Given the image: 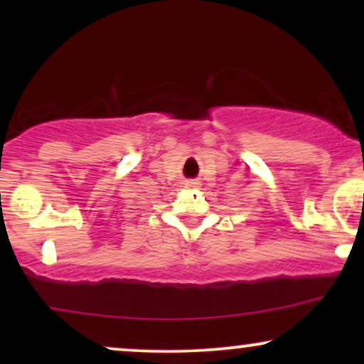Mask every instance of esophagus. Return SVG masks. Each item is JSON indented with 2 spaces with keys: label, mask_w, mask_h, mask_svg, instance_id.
<instances>
[{
  "label": "esophagus",
  "mask_w": 364,
  "mask_h": 364,
  "mask_svg": "<svg viewBox=\"0 0 364 364\" xmlns=\"http://www.w3.org/2000/svg\"><path fill=\"white\" fill-rule=\"evenodd\" d=\"M198 185H200L198 179H186V181H185V186L186 188H195V186H198Z\"/></svg>",
  "instance_id": "1"
}]
</instances>
